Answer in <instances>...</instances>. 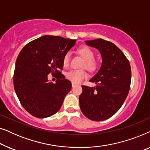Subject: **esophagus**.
Returning <instances> with one entry per match:
<instances>
[{
  "instance_id": "obj_1",
  "label": "esophagus",
  "mask_w": 150,
  "mask_h": 150,
  "mask_svg": "<svg viewBox=\"0 0 150 150\" xmlns=\"http://www.w3.org/2000/svg\"><path fill=\"white\" fill-rule=\"evenodd\" d=\"M77 84H76V83H71V86H72V87H75L76 85Z\"/></svg>"
}]
</instances>
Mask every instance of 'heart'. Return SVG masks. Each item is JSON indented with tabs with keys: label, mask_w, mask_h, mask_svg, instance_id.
<instances>
[{
	"label": "heart",
	"mask_w": 150,
	"mask_h": 150,
	"mask_svg": "<svg viewBox=\"0 0 150 150\" xmlns=\"http://www.w3.org/2000/svg\"><path fill=\"white\" fill-rule=\"evenodd\" d=\"M79 54L85 60L83 67L90 71H94L98 68V62L94 58V52L92 49L87 46H82L77 50ZM70 62V54L69 52L65 53L63 58V66L67 67L69 66ZM87 76V74L83 69H71L66 74L67 79L72 83H78Z\"/></svg>",
	"instance_id": "obj_1"
}]
</instances>
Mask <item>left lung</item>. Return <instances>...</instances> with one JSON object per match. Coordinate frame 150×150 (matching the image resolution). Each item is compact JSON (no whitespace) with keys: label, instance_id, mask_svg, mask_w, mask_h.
I'll list each match as a JSON object with an SVG mask.
<instances>
[{"label":"left lung","instance_id":"8db88e82","mask_svg":"<svg viewBox=\"0 0 150 150\" xmlns=\"http://www.w3.org/2000/svg\"><path fill=\"white\" fill-rule=\"evenodd\" d=\"M85 44L99 50L102 63L89 81L96 84L95 87L82 86L80 107L89 120L104 121L118 111L128 96L131 83L130 63L112 42L100 38L86 41Z\"/></svg>","mask_w":150,"mask_h":150}]
</instances>
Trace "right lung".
<instances>
[{
  "label": "right lung",
  "instance_id": "add662e5",
  "mask_svg": "<svg viewBox=\"0 0 150 150\" xmlns=\"http://www.w3.org/2000/svg\"><path fill=\"white\" fill-rule=\"evenodd\" d=\"M75 42L76 40L45 35L20 51L14 70V89L22 106L33 116L48 117L61 108L71 83L59 69H63V56ZM50 73L57 75L55 83L48 81Z\"/></svg>",
  "mask_w": 150,
  "mask_h": 150
}]
</instances>
